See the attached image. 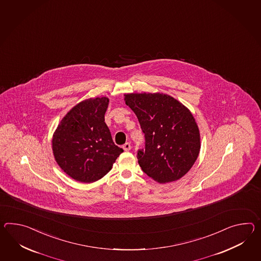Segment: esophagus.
<instances>
[{"instance_id":"esophagus-1","label":"esophagus","mask_w":261,"mask_h":261,"mask_svg":"<svg viewBox=\"0 0 261 261\" xmlns=\"http://www.w3.org/2000/svg\"><path fill=\"white\" fill-rule=\"evenodd\" d=\"M131 148H132V146H131V144H130L129 142H126V143L122 146V149H123L124 151H130Z\"/></svg>"}]
</instances>
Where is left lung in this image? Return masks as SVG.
Segmentation results:
<instances>
[{
    "label": "left lung",
    "mask_w": 261,
    "mask_h": 261,
    "mask_svg": "<svg viewBox=\"0 0 261 261\" xmlns=\"http://www.w3.org/2000/svg\"><path fill=\"white\" fill-rule=\"evenodd\" d=\"M124 101L145 136V149L138 152L142 171L162 184L183 177L201 149L200 131L190 109L159 92L128 93Z\"/></svg>",
    "instance_id": "1"
}]
</instances>
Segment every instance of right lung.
<instances>
[{"label":"right lung","mask_w":261,"mask_h":261,"mask_svg":"<svg viewBox=\"0 0 261 261\" xmlns=\"http://www.w3.org/2000/svg\"><path fill=\"white\" fill-rule=\"evenodd\" d=\"M108 97L77 103L59 122L51 148L58 166L70 177L92 183L103 177L123 150L115 145L105 122Z\"/></svg>","instance_id":"1"}]
</instances>
